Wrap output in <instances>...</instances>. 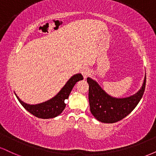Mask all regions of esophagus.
I'll list each match as a JSON object with an SVG mask.
<instances>
[{
	"instance_id": "1",
	"label": "esophagus",
	"mask_w": 156,
	"mask_h": 156,
	"mask_svg": "<svg viewBox=\"0 0 156 156\" xmlns=\"http://www.w3.org/2000/svg\"><path fill=\"white\" fill-rule=\"evenodd\" d=\"M81 73H82V75H83V76L84 77V78H87V77H89V76H90L91 73L92 72H91V70L89 69V68L84 67L83 69H82Z\"/></svg>"
}]
</instances>
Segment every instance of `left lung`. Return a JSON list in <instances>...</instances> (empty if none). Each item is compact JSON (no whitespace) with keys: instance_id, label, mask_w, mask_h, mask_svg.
<instances>
[{"instance_id":"8db88e82","label":"left lung","mask_w":156,"mask_h":156,"mask_svg":"<svg viewBox=\"0 0 156 156\" xmlns=\"http://www.w3.org/2000/svg\"><path fill=\"white\" fill-rule=\"evenodd\" d=\"M87 82L89 106L92 115L101 122L114 123L127 117L139 103L145 89L146 76L140 90L125 98H112L90 78H87Z\"/></svg>"}]
</instances>
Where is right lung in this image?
Returning a JSON list of instances; mask_svg holds the SVG:
<instances>
[{
    "label": "right lung",
    "mask_w": 156,
    "mask_h": 156,
    "mask_svg": "<svg viewBox=\"0 0 156 156\" xmlns=\"http://www.w3.org/2000/svg\"><path fill=\"white\" fill-rule=\"evenodd\" d=\"M83 78L81 74L74 75L71 77L64 85V87L61 89V91L55 95L54 98L49 101L37 105H29L24 103L16 95L21 105L35 117L41 119H50L57 117L65 108V100H67L70 94L71 91L77 82L83 80Z\"/></svg>",
    "instance_id": "right-lung-1"
}]
</instances>
